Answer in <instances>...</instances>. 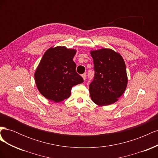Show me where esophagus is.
Instances as JSON below:
<instances>
[{"label": "esophagus", "mask_w": 158, "mask_h": 158, "mask_svg": "<svg viewBox=\"0 0 158 158\" xmlns=\"http://www.w3.org/2000/svg\"><path fill=\"white\" fill-rule=\"evenodd\" d=\"M82 78H83V79H84V80H85V78H86V74H85V73L83 74L82 75Z\"/></svg>", "instance_id": "esophagus-1"}]
</instances>
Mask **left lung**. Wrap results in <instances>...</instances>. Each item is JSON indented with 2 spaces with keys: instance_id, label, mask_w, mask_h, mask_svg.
Listing matches in <instances>:
<instances>
[{
  "instance_id": "1",
  "label": "left lung",
  "mask_w": 158,
  "mask_h": 158,
  "mask_svg": "<svg viewBox=\"0 0 158 158\" xmlns=\"http://www.w3.org/2000/svg\"><path fill=\"white\" fill-rule=\"evenodd\" d=\"M94 60V77L89 85L90 97L99 106L118 101L125 92L128 78L122 56L111 49L90 52Z\"/></svg>"
}]
</instances>
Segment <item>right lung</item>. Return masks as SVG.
Returning <instances> with one entry per match:
<instances>
[{
  "label": "right lung",
  "instance_id": "right-lung-1",
  "mask_svg": "<svg viewBox=\"0 0 158 158\" xmlns=\"http://www.w3.org/2000/svg\"><path fill=\"white\" fill-rule=\"evenodd\" d=\"M76 51L65 47H51L43 56L35 73L37 88L41 95L54 102L70 96L74 85L84 80L76 72L73 58Z\"/></svg>",
  "mask_w": 158,
  "mask_h": 158
}]
</instances>
